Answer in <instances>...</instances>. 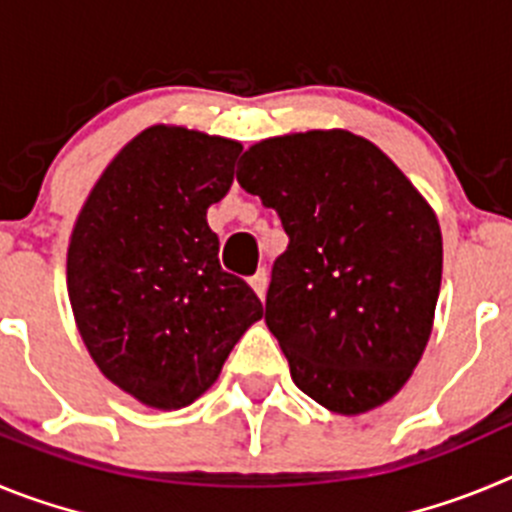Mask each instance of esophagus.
<instances>
[{
    "label": "esophagus",
    "instance_id": "1",
    "mask_svg": "<svg viewBox=\"0 0 512 512\" xmlns=\"http://www.w3.org/2000/svg\"><path fill=\"white\" fill-rule=\"evenodd\" d=\"M266 282H269V274H266V269H259L251 277L253 292H256V295H259L261 300H264V297H266Z\"/></svg>",
    "mask_w": 512,
    "mask_h": 512
}]
</instances>
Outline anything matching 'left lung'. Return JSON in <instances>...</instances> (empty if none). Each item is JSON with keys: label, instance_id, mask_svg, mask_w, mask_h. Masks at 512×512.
I'll list each match as a JSON object with an SVG mask.
<instances>
[{"label": "left lung", "instance_id": "obj_1", "mask_svg": "<svg viewBox=\"0 0 512 512\" xmlns=\"http://www.w3.org/2000/svg\"><path fill=\"white\" fill-rule=\"evenodd\" d=\"M238 184L274 207L287 251L271 266L266 325L295 384L338 415L402 390L431 336L441 228L390 158L346 130L261 140Z\"/></svg>", "mask_w": 512, "mask_h": 512}]
</instances>
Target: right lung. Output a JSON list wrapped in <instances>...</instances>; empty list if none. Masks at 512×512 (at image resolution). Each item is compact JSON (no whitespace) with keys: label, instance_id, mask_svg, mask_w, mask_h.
<instances>
[{"label":"right lung","instance_id":"add662e5","mask_svg":"<svg viewBox=\"0 0 512 512\" xmlns=\"http://www.w3.org/2000/svg\"><path fill=\"white\" fill-rule=\"evenodd\" d=\"M241 143L153 125L115 156L71 233L69 300L102 374L143 405L184 408L264 315L220 266L207 207L233 184Z\"/></svg>","mask_w":512,"mask_h":512}]
</instances>
